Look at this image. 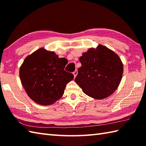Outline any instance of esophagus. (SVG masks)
I'll return each mask as SVG.
<instances>
[{"label": "esophagus", "mask_w": 146, "mask_h": 146, "mask_svg": "<svg viewBox=\"0 0 146 146\" xmlns=\"http://www.w3.org/2000/svg\"><path fill=\"white\" fill-rule=\"evenodd\" d=\"M77 74H78V71H77V70H75V71H74V72H73V75H74V77H75H75L76 76Z\"/></svg>", "instance_id": "1"}]
</instances>
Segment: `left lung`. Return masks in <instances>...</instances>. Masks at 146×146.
Instances as JSON below:
<instances>
[{
	"label": "left lung",
	"instance_id": "8db88e82",
	"mask_svg": "<svg viewBox=\"0 0 146 146\" xmlns=\"http://www.w3.org/2000/svg\"><path fill=\"white\" fill-rule=\"evenodd\" d=\"M82 66L75 81L85 94L96 99L106 98L116 90L123 74V64L117 54L99 44L80 58Z\"/></svg>",
	"mask_w": 146,
	"mask_h": 146
}]
</instances>
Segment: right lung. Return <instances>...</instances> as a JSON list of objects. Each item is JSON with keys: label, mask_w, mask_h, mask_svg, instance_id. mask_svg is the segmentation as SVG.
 I'll list each match as a JSON object with an SVG mask.
<instances>
[{"label": "right lung", "mask_w": 146, "mask_h": 146, "mask_svg": "<svg viewBox=\"0 0 146 146\" xmlns=\"http://www.w3.org/2000/svg\"><path fill=\"white\" fill-rule=\"evenodd\" d=\"M66 58L40 48L24 60L19 71L21 81L29 97L36 103L48 105L59 100L66 85L73 80L64 68Z\"/></svg>", "instance_id": "add662e5"}]
</instances>
